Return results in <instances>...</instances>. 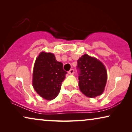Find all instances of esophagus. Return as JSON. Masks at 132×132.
I'll return each mask as SVG.
<instances>
[{"instance_id":"34e87169","label":"esophagus","mask_w":132,"mask_h":132,"mask_svg":"<svg viewBox=\"0 0 132 132\" xmlns=\"http://www.w3.org/2000/svg\"><path fill=\"white\" fill-rule=\"evenodd\" d=\"M74 73H75V70L73 69H71L68 71V74H70V75H73Z\"/></svg>"}]
</instances>
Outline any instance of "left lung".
Listing matches in <instances>:
<instances>
[{"instance_id": "1", "label": "left lung", "mask_w": 132, "mask_h": 132, "mask_svg": "<svg viewBox=\"0 0 132 132\" xmlns=\"http://www.w3.org/2000/svg\"><path fill=\"white\" fill-rule=\"evenodd\" d=\"M77 69L82 93L91 98L102 94L107 81V72L104 65L95 57L84 55L77 61Z\"/></svg>"}]
</instances>
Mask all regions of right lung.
Instances as JSON below:
<instances>
[{"instance_id": "obj_1", "label": "right lung", "mask_w": 132, "mask_h": 132, "mask_svg": "<svg viewBox=\"0 0 132 132\" xmlns=\"http://www.w3.org/2000/svg\"><path fill=\"white\" fill-rule=\"evenodd\" d=\"M67 72L53 53L41 52L36 59L32 84L36 92L47 100H53L60 92Z\"/></svg>"}]
</instances>
